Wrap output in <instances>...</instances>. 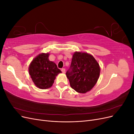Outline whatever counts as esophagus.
<instances>
[{"label":"esophagus","mask_w":134,"mask_h":134,"mask_svg":"<svg viewBox=\"0 0 134 134\" xmlns=\"http://www.w3.org/2000/svg\"><path fill=\"white\" fill-rule=\"evenodd\" d=\"M61 70H62V72H63V73H65V69H64V68H62V69H61Z\"/></svg>","instance_id":"34e87169"}]
</instances>
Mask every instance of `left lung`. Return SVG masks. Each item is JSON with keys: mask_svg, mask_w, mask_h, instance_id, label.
Returning a JSON list of instances; mask_svg holds the SVG:
<instances>
[{"mask_svg": "<svg viewBox=\"0 0 134 134\" xmlns=\"http://www.w3.org/2000/svg\"><path fill=\"white\" fill-rule=\"evenodd\" d=\"M100 68L93 56L85 52H76L66 75L71 87L76 92L85 93L95 86L99 78Z\"/></svg>", "mask_w": 134, "mask_h": 134, "instance_id": "1", "label": "left lung"}]
</instances>
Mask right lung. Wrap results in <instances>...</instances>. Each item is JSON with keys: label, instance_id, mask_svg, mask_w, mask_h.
Here are the masks:
<instances>
[{"label": "right lung", "instance_id": "obj_1", "mask_svg": "<svg viewBox=\"0 0 134 134\" xmlns=\"http://www.w3.org/2000/svg\"><path fill=\"white\" fill-rule=\"evenodd\" d=\"M49 54H41L35 58L29 66V73L32 81L38 88H50L55 77L62 71L54 62L48 60Z\"/></svg>", "mask_w": 134, "mask_h": 134}]
</instances>
